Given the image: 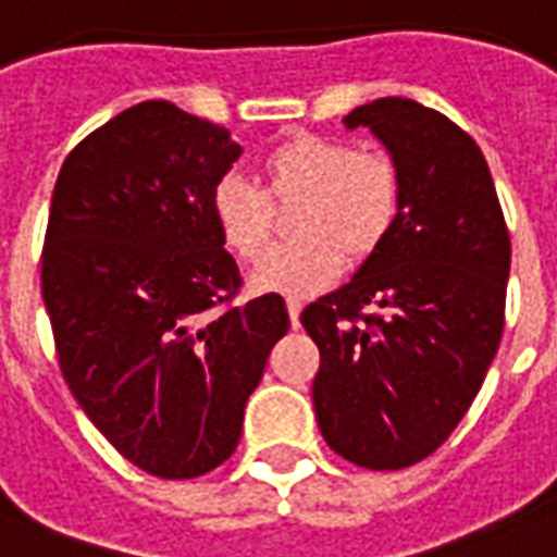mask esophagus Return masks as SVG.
<instances>
[{
  "instance_id": "obj_1",
  "label": "esophagus",
  "mask_w": 557,
  "mask_h": 557,
  "mask_svg": "<svg viewBox=\"0 0 557 557\" xmlns=\"http://www.w3.org/2000/svg\"><path fill=\"white\" fill-rule=\"evenodd\" d=\"M300 312H302L300 300H287V315H290V324H294V327L300 324Z\"/></svg>"
}]
</instances>
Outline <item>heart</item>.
<instances>
[{
  "instance_id": "b5f03b06",
  "label": "heart",
  "mask_w": 557,
  "mask_h": 557,
  "mask_svg": "<svg viewBox=\"0 0 557 557\" xmlns=\"http://www.w3.org/2000/svg\"><path fill=\"white\" fill-rule=\"evenodd\" d=\"M260 182L224 175L209 209L221 242L248 263L271 240V207L298 202V239L263 258L251 282L290 297L324 287L348 263H363L388 242L400 218V169L382 151H355L348 141L294 133L260 157ZM273 205L269 206V199Z\"/></svg>"
}]
</instances>
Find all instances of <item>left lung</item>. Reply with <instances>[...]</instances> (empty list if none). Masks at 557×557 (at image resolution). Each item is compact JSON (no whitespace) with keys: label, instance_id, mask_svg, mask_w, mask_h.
<instances>
[{"label":"left lung","instance_id":"obj_1","mask_svg":"<svg viewBox=\"0 0 557 557\" xmlns=\"http://www.w3.org/2000/svg\"><path fill=\"white\" fill-rule=\"evenodd\" d=\"M343 124L367 126L397 163L400 218L343 287L302 309L321 351L312 400L336 455L403 470L446 443L485 382L504 333L509 233L485 157L446 114L385 96Z\"/></svg>","mask_w":557,"mask_h":557}]
</instances>
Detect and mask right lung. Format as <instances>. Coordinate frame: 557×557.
Segmentation results:
<instances>
[{
    "mask_svg": "<svg viewBox=\"0 0 557 557\" xmlns=\"http://www.w3.org/2000/svg\"><path fill=\"white\" fill-rule=\"evenodd\" d=\"M239 154L224 126L148 99L81 141L53 184L41 297L60 370L96 431L151 476L227 461L290 327L278 294L230 306L239 267L209 197Z\"/></svg>",
    "mask_w": 557,
    "mask_h": 557,
    "instance_id": "right-lung-1",
    "label": "right lung"
}]
</instances>
